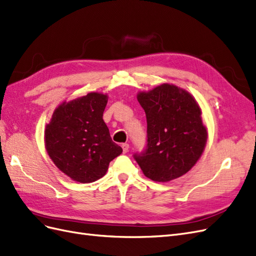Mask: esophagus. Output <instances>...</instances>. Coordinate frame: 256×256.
<instances>
[{"label":"esophagus","mask_w":256,"mask_h":256,"mask_svg":"<svg viewBox=\"0 0 256 256\" xmlns=\"http://www.w3.org/2000/svg\"><path fill=\"white\" fill-rule=\"evenodd\" d=\"M122 152H124V154H127V152H129V144L122 143Z\"/></svg>","instance_id":"1"}]
</instances>
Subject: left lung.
<instances>
[{
  "mask_svg": "<svg viewBox=\"0 0 256 256\" xmlns=\"http://www.w3.org/2000/svg\"><path fill=\"white\" fill-rule=\"evenodd\" d=\"M147 120V145L134 159L143 174L166 182L184 175L202 156L207 142L202 110L189 92L164 83L138 92Z\"/></svg>",
  "mask_w": 256,
  "mask_h": 256,
  "instance_id": "left-lung-1",
  "label": "left lung"
}]
</instances>
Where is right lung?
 I'll return each instance as SVG.
<instances>
[{
	"mask_svg": "<svg viewBox=\"0 0 256 256\" xmlns=\"http://www.w3.org/2000/svg\"><path fill=\"white\" fill-rule=\"evenodd\" d=\"M108 95L92 92L54 110L44 128V146L60 171L86 184L104 176L110 162L122 152L111 138L102 115Z\"/></svg>",
	"mask_w": 256,
	"mask_h": 256,
	"instance_id": "obj_1",
	"label": "right lung"
}]
</instances>
